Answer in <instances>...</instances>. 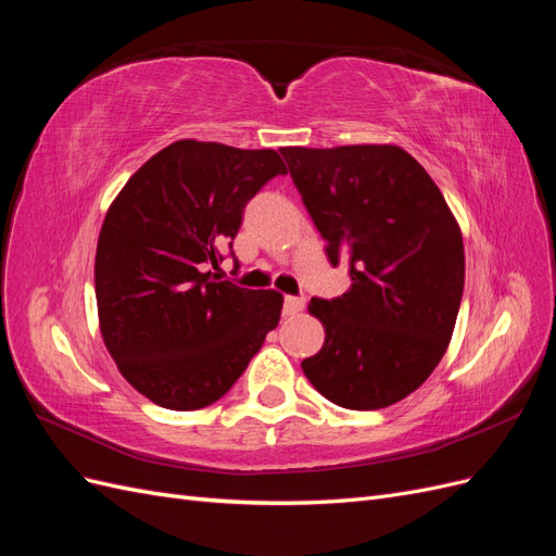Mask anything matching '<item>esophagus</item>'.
Instances as JSON below:
<instances>
[{"instance_id": "34e87169", "label": "esophagus", "mask_w": 556, "mask_h": 556, "mask_svg": "<svg viewBox=\"0 0 556 556\" xmlns=\"http://www.w3.org/2000/svg\"><path fill=\"white\" fill-rule=\"evenodd\" d=\"M306 299L304 296H285V315H294L299 311H304Z\"/></svg>"}]
</instances>
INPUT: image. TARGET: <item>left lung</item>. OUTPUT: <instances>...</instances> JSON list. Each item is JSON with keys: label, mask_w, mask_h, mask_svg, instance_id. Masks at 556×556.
Listing matches in <instances>:
<instances>
[{"label": "left lung", "mask_w": 556, "mask_h": 556, "mask_svg": "<svg viewBox=\"0 0 556 556\" xmlns=\"http://www.w3.org/2000/svg\"><path fill=\"white\" fill-rule=\"evenodd\" d=\"M350 290L311 299L325 345L301 362L350 410L406 399L443 359L464 294V241L439 185L399 146L280 148Z\"/></svg>", "instance_id": "left-lung-1"}]
</instances>
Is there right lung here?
Instances as JSON below:
<instances>
[{"label":"right lung","mask_w":556,"mask_h":556,"mask_svg":"<svg viewBox=\"0 0 556 556\" xmlns=\"http://www.w3.org/2000/svg\"><path fill=\"white\" fill-rule=\"evenodd\" d=\"M280 174L276 150L182 139L109 206L94 257L99 329L117 371L157 406H211L278 327L280 292L239 288L208 266L231 250L248 201Z\"/></svg>","instance_id":"obj_1"}]
</instances>
